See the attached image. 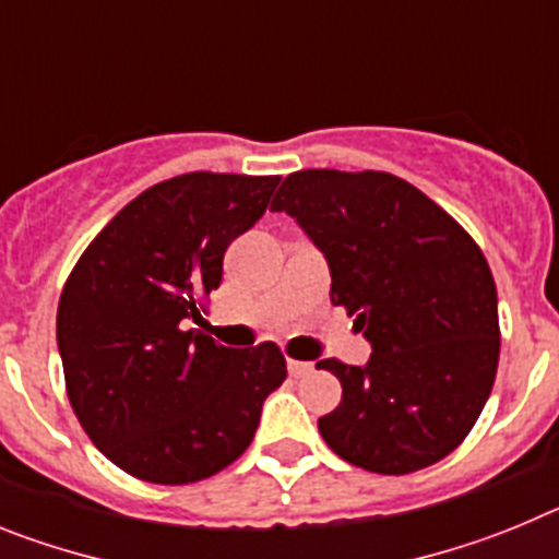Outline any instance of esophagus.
<instances>
[{"label":"esophagus","instance_id":"esophagus-1","mask_svg":"<svg viewBox=\"0 0 559 559\" xmlns=\"http://www.w3.org/2000/svg\"><path fill=\"white\" fill-rule=\"evenodd\" d=\"M310 369H313V367H310L308 360H288V372L294 374V378H305Z\"/></svg>","mask_w":559,"mask_h":559}]
</instances>
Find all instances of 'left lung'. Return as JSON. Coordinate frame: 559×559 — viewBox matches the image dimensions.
<instances>
[{"instance_id": "left-lung-1", "label": "left lung", "mask_w": 559, "mask_h": 559, "mask_svg": "<svg viewBox=\"0 0 559 559\" xmlns=\"http://www.w3.org/2000/svg\"><path fill=\"white\" fill-rule=\"evenodd\" d=\"M330 265V299L372 344L364 367L319 360L341 403L319 433L383 476L423 471L462 445L498 369V294L481 249L426 192L392 173L299 170L271 201Z\"/></svg>"}]
</instances>
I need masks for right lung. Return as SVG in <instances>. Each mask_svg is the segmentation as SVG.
Returning <instances> with one entry per match:
<instances>
[{
  "label": "right lung",
  "mask_w": 559,
  "mask_h": 559,
  "mask_svg": "<svg viewBox=\"0 0 559 559\" xmlns=\"http://www.w3.org/2000/svg\"><path fill=\"white\" fill-rule=\"evenodd\" d=\"M280 176L185 173L122 206L58 302L69 403L97 451L151 484L215 476L254 439L283 386L274 344L231 349L190 328L235 237L263 218Z\"/></svg>",
  "instance_id": "right-lung-1"
}]
</instances>
